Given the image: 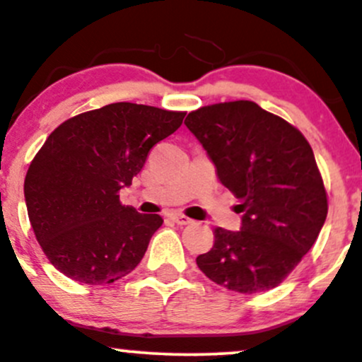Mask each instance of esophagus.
<instances>
[{
    "mask_svg": "<svg viewBox=\"0 0 362 362\" xmlns=\"http://www.w3.org/2000/svg\"><path fill=\"white\" fill-rule=\"evenodd\" d=\"M170 218H172L173 221H175L177 224H182V226H184V224H190V223H192V219L187 218V216L180 214V213H172V214H170Z\"/></svg>",
    "mask_w": 362,
    "mask_h": 362,
    "instance_id": "esophagus-1",
    "label": "esophagus"
}]
</instances>
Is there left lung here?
I'll list each match as a JSON object with an SVG mask.
<instances>
[{"mask_svg":"<svg viewBox=\"0 0 362 362\" xmlns=\"http://www.w3.org/2000/svg\"><path fill=\"white\" fill-rule=\"evenodd\" d=\"M185 126L240 204L242 230H214L197 267L216 284L243 294L279 286L317 242L327 190L305 136L250 100L190 112Z\"/></svg>","mask_w":362,"mask_h":362,"instance_id":"8db88e82","label":"left lung"}]
</instances>
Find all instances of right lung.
<instances>
[{"label": "right lung", "instance_id": "obj_1", "mask_svg": "<svg viewBox=\"0 0 362 362\" xmlns=\"http://www.w3.org/2000/svg\"><path fill=\"white\" fill-rule=\"evenodd\" d=\"M184 117L117 102L74 115L49 134L23 192L37 242L57 271L85 284H110L138 267L163 219L122 206L119 190Z\"/></svg>", "mask_w": 362, "mask_h": 362}]
</instances>
